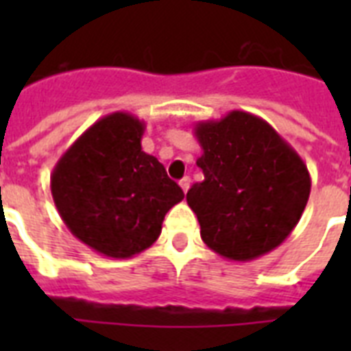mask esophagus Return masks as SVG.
I'll list each match as a JSON object with an SVG mask.
<instances>
[{
	"label": "esophagus",
	"mask_w": 351,
	"mask_h": 351,
	"mask_svg": "<svg viewBox=\"0 0 351 351\" xmlns=\"http://www.w3.org/2000/svg\"><path fill=\"white\" fill-rule=\"evenodd\" d=\"M180 187L184 193L189 191V187H191V178H189V176H184V178L180 180Z\"/></svg>",
	"instance_id": "obj_1"
}]
</instances>
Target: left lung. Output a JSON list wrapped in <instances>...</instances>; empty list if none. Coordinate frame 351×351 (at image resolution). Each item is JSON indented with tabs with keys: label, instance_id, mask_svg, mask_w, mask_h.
Masks as SVG:
<instances>
[{
	"label": "left lung",
	"instance_id": "8db88e82",
	"mask_svg": "<svg viewBox=\"0 0 351 351\" xmlns=\"http://www.w3.org/2000/svg\"><path fill=\"white\" fill-rule=\"evenodd\" d=\"M204 180L187 191L209 250L237 262L280 245L299 224L311 178L299 153L266 120L231 111L195 125Z\"/></svg>",
	"mask_w": 351,
	"mask_h": 351
}]
</instances>
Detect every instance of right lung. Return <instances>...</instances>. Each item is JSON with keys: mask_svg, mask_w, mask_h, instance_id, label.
Returning <instances> with one entry per match:
<instances>
[{"mask_svg": "<svg viewBox=\"0 0 351 351\" xmlns=\"http://www.w3.org/2000/svg\"><path fill=\"white\" fill-rule=\"evenodd\" d=\"M145 123L129 112L95 121L51 175L56 209L90 250L131 258L156 242L165 213L184 191L153 154L142 151Z\"/></svg>", "mask_w": 351, "mask_h": 351, "instance_id": "add662e5", "label": "right lung"}]
</instances>
